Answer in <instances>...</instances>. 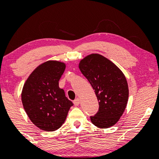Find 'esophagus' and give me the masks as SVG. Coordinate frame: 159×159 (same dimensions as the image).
<instances>
[{
    "instance_id": "34e87169",
    "label": "esophagus",
    "mask_w": 159,
    "mask_h": 159,
    "mask_svg": "<svg viewBox=\"0 0 159 159\" xmlns=\"http://www.w3.org/2000/svg\"><path fill=\"white\" fill-rule=\"evenodd\" d=\"M73 103H74V105H75V106H78V105H79V104H80L79 98H76V99L73 102Z\"/></svg>"
}]
</instances>
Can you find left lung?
<instances>
[{"label":"left lung","mask_w":159,"mask_h":159,"mask_svg":"<svg viewBox=\"0 0 159 159\" xmlns=\"http://www.w3.org/2000/svg\"><path fill=\"white\" fill-rule=\"evenodd\" d=\"M78 67L93 88L99 105L97 114L90 116L91 122L101 129L113 126L123 115L129 99L125 75L112 61L99 54L84 57Z\"/></svg>","instance_id":"obj_1"}]
</instances>
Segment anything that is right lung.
<instances>
[{
  "instance_id": "right-lung-1",
  "label": "right lung",
  "mask_w": 159,
  "mask_h": 159,
  "mask_svg": "<svg viewBox=\"0 0 159 159\" xmlns=\"http://www.w3.org/2000/svg\"><path fill=\"white\" fill-rule=\"evenodd\" d=\"M66 63L48 61L38 66L25 82L21 102L29 119L36 127L54 132L62 126L66 119L72 102L59 87V80Z\"/></svg>"
}]
</instances>
